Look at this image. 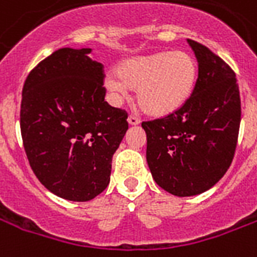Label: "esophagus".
<instances>
[{"instance_id": "1", "label": "esophagus", "mask_w": 257, "mask_h": 257, "mask_svg": "<svg viewBox=\"0 0 257 257\" xmlns=\"http://www.w3.org/2000/svg\"><path fill=\"white\" fill-rule=\"evenodd\" d=\"M128 122L129 125H139V123H140V119H139L136 115H134V114H131L128 117Z\"/></svg>"}]
</instances>
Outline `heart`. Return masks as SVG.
I'll list each match as a JSON object with an SVG mask.
<instances>
[{
  "label": "heart",
  "instance_id": "obj_1",
  "mask_svg": "<svg viewBox=\"0 0 257 257\" xmlns=\"http://www.w3.org/2000/svg\"><path fill=\"white\" fill-rule=\"evenodd\" d=\"M197 65L185 51H157L134 57L104 77V87L115 95L136 88L140 109L151 117H167L187 103L195 90Z\"/></svg>",
  "mask_w": 257,
  "mask_h": 257
}]
</instances>
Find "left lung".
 Here are the masks:
<instances>
[{
  "mask_svg": "<svg viewBox=\"0 0 257 257\" xmlns=\"http://www.w3.org/2000/svg\"><path fill=\"white\" fill-rule=\"evenodd\" d=\"M199 62L195 90L181 109L144 121L147 163L159 187L174 196H195L225 176L234 157L241 100L234 70L188 39Z\"/></svg>",
  "mask_w": 257,
  "mask_h": 257,
  "instance_id": "1",
  "label": "left lung"
}]
</instances>
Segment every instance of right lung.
Listing matches in <instances>:
<instances>
[{
  "instance_id": "obj_1",
  "label": "right lung",
  "mask_w": 257,
  "mask_h": 257,
  "mask_svg": "<svg viewBox=\"0 0 257 257\" xmlns=\"http://www.w3.org/2000/svg\"><path fill=\"white\" fill-rule=\"evenodd\" d=\"M91 49L64 47L26 79L20 129L38 180L57 196L88 201L106 189L128 113L106 100L104 72Z\"/></svg>"
}]
</instances>
